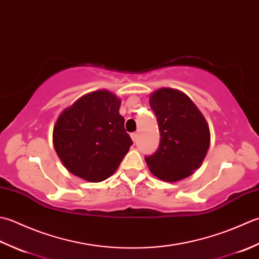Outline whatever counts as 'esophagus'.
<instances>
[{"instance_id":"1","label":"esophagus","mask_w":259,"mask_h":259,"mask_svg":"<svg viewBox=\"0 0 259 259\" xmlns=\"http://www.w3.org/2000/svg\"><path fill=\"white\" fill-rule=\"evenodd\" d=\"M137 136H139V134H137V133H132V134H131V137H132V141H133V142H134V143H135V142L137 141Z\"/></svg>"}]
</instances>
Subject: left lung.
I'll return each instance as SVG.
<instances>
[{
  "label": "left lung",
  "mask_w": 259,
  "mask_h": 259,
  "mask_svg": "<svg viewBox=\"0 0 259 259\" xmlns=\"http://www.w3.org/2000/svg\"><path fill=\"white\" fill-rule=\"evenodd\" d=\"M150 105L159 124L161 142L145 161L162 181L177 182L201 166L210 146V130L204 116L189 96L173 88L150 95Z\"/></svg>",
  "instance_id": "8db88e82"
}]
</instances>
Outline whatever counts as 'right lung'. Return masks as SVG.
I'll use <instances>...</instances> for the list:
<instances>
[{
  "instance_id": "obj_1",
  "label": "right lung",
  "mask_w": 259,
  "mask_h": 259,
  "mask_svg": "<svg viewBox=\"0 0 259 259\" xmlns=\"http://www.w3.org/2000/svg\"><path fill=\"white\" fill-rule=\"evenodd\" d=\"M120 102L112 92L100 89L83 95L58 116L52 141L73 176L102 182L118 168L133 144L119 114Z\"/></svg>"
}]
</instances>
